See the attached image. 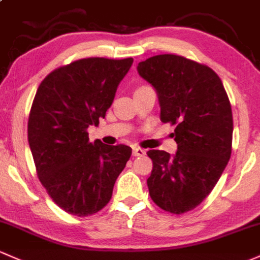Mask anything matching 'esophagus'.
I'll list each match as a JSON object with an SVG mask.
<instances>
[{
	"label": "esophagus",
	"mask_w": 260,
	"mask_h": 260,
	"mask_svg": "<svg viewBox=\"0 0 260 260\" xmlns=\"http://www.w3.org/2000/svg\"><path fill=\"white\" fill-rule=\"evenodd\" d=\"M146 153L144 149H141V147H134L133 149V155L134 156H142Z\"/></svg>",
	"instance_id": "1"
}]
</instances>
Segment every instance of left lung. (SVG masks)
Here are the masks:
<instances>
[{"label": "left lung", "mask_w": 260, "mask_h": 260, "mask_svg": "<svg viewBox=\"0 0 260 260\" xmlns=\"http://www.w3.org/2000/svg\"><path fill=\"white\" fill-rule=\"evenodd\" d=\"M140 77L156 89L162 122L175 125L174 156L150 150L151 200L164 211L182 214L211 193L232 152L233 116L219 77L205 64L176 54L140 62Z\"/></svg>", "instance_id": "left-lung-1"}]
</instances>
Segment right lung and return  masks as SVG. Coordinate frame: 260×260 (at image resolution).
I'll list each match as a JSON object with an SVG mask.
<instances>
[{
    "instance_id": "right-lung-1",
    "label": "right lung",
    "mask_w": 260,
    "mask_h": 260,
    "mask_svg": "<svg viewBox=\"0 0 260 260\" xmlns=\"http://www.w3.org/2000/svg\"><path fill=\"white\" fill-rule=\"evenodd\" d=\"M133 62L84 58L59 67L38 86L29 147L41 183L67 213L85 217L104 208L129 161L131 147L90 142L86 129L104 118Z\"/></svg>"
}]
</instances>
